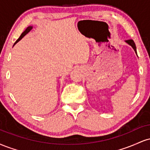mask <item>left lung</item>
<instances>
[{
  "mask_svg": "<svg viewBox=\"0 0 150 150\" xmlns=\"http://www.w3.org/2000/svg\"><path fill=\"white\" fill-rule=\"evenodd\" d=\"M125 42H126L127 44H128L130 46H132V49H134V51H135L136 54H137V51H136V46H135V42H134V41L132 40V39H129V40L125 41Z\"/></svg>",
  "mask_w": 150,
  "mask_h": 150,
  "instance_id": "1",
  "label": "left lung"
}]
</instances>
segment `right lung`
I'll return each instance as SVG.
<instances>
[{"instance_id":"add662e5","label":"right lung","mask_w":150,"mask_h":150,"mask_svg":"<svg viewBox=\"0 0 150 150\" xmlns=\"http://www.w3.org/2000/svg\"><path fill=\"white\" fill-rule=\"evenodd\" d=\"M32 26H30V27H27V28L26 29V30H25V31H24L23 32H22V34H21V35H20V37H19V39H18V40H17L16 42H15V43L14 44V45H15V44H17V43H18V42H19V41L21 40V39H22V38H23L24 37H25V36L26 34H27V33H28V32H30V30H32Z\"/></svg>"}]
</instances>
